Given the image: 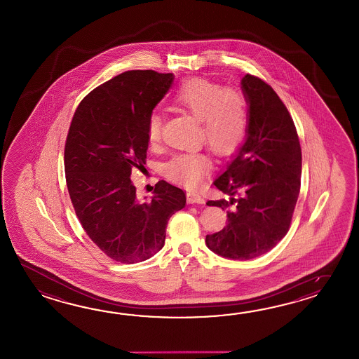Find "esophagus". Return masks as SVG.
Listing matches in <instances>:
<instances>
[{"label":"esophagus","instance_id":"obj_1","mask_svg":"<svg viewBox=\"0 0 359 359\" xmlns=\"http://www.w3.org/2000/svg\"><path fill=\"white\" fill-rule=\"evenodd\" d=\"M187 203L189 204H204L205 200L201 198L200 195H198V194L191 192V194H187Z\"/></svg>","mask_w":359,"mask_h":359}]
</instances>
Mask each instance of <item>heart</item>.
<instances>
[{"instance_id": "b5f03b06", "label": "heart", "mask_w": 359, "mask_h": 359, "mask_svg": "<svg viewBox=\"0 0 359 359\" xmlns=\"http://www.w3.org/2000/svg\"><path fill=\"white\" fill-rule=\"evenodd\" d=\"M177 107L200 122V137L218 155H229L244 141L248 130V105L244 95L233 88H223L204 78H191L173 92ZM163 130L161 111L154 110L147 119V140L159 144ZM212 168L210 158L203 151L177 154L164 165L172 182L196 189Z\"/></svg>"}]
</instances>
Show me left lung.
Here are the masks:
<instances>
[{"instance_id": "1", "label": "left lung", "mask_w": 359, "mask_h": 359, "mask_svg": "<svg viewBox=\"0 0 359 359\" xmlns=\"http://www.w3.org/2000/svg\"><path fill=\"white\" fill-rule=\"evenodd\" d=\"M248 130L214 186L229 200L206 205L227 209V226L206 235V246L223 258L249 260L272 250L290 227L298 201L302 150L289 111L269 84L246 74Z\"/></svg>"}]
</instances>
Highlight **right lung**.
Here are the masks:
<instances>
[{
  "instance_id": "add662e5",
  "label": "right lung",
  "mask_w": 359,
  "mask_h": 359,
  "mask_svg": "<svg viewBox=\"0 0 359 359\" xmlns=\"http://www.w3.org/2000/svg\"><path fill=\"white\" fill-rule=\"evenodd\" d=\"M172 73L130 70L90 92L69 128L64 164L69 195L86 233L109 258L133 264L165 243L184 192L159 181L140 201L132 170L146 164L147 119L173 83Z\"/></svg>"
}]
</instances>
